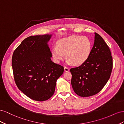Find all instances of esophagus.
<instances>
[{"label": "esophagus", "instance_id": "obj_1", "mask_svg": "<svg viewBox=\"0 0 124 124\" xmlns=\"http://www.w3.org/2000/svg\"><path fill=\"white\" fill-rule=\"evenodd\" d=\"M64 70L65 72H69V69L68 68H67V67H66V66H65L64 68Z\"/></svg>", "mask_w": 124, "mask_h": 124}]
</instances>
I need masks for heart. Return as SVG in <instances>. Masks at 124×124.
<instances>
[{"mask_svg":"<svg viewBox=\"0 0 124 124\" xmlns=\"http://www.w3.org/2000/svg\"><path fill=\"white\" fill-rule=\"evenodd\" d=\"M91 49V42L88 37L73 35L60 39L57 46L52 48V54L55 61L59 62L66 54V63L79 66L89 58Z\"/></svg>","mask_w":124,"mask_h":124,"instance_id":"1","label":"heart"}]
</instances>
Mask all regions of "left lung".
I'll list each match as a JSON object with an SVG mask.
<instances>
[{"mask_svg":"<svg viewBox=\"0 0 124 124\" xmlns=\"http://www.w3.org/2000/svg\"><path fill=\"white\" fill-rule=\"evenodd\" d=\"M94 40L89 58L80 66L70 70L73 89L82 97L99 93L108 80L112 70V56L108 46L96 33Z\"/></svg>","mask_w":124,"mask_h":124,"instance_id":"left-lung-1","label":"left lung"}]
</instances>
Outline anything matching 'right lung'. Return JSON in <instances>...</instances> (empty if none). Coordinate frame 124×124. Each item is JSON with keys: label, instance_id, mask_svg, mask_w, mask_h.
<instances>
[{"label": "right lung", "instance_id": "right-lung-1", "mask_svg": "<svg viewBox=\"0 0 124 124\" xmlns=\"http://www.w3.org/2000/svg\"><path fill=\"white\" fill-rule=\"evenodd\" d=\"M52 34L30 36L14 51L12 66L19 89L28 97L46 101L54 94L56 80L64 68L53 62L48 42Z\"/></svg>", "mask_w": 124, "mask_h": 124}]
</instances>
